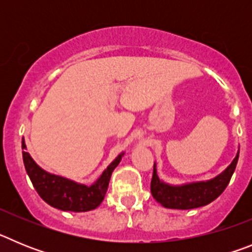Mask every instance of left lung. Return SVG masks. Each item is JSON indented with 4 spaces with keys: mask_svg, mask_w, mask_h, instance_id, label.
Segmentation results:
<instances>
[{
    "mask_svg": "<svg viewBox=\"0 0 252 252\" xmlns=\"http://www.w3.org/2000/svg\"><path fill=\"white\" fill-rule=\"evenodd\" d=\"M237 160H239V153L233 161L228 165V168L213 179L178 187L169 186L160 180L157 174L155 164H154L150 186L151 194L155 201L159 202L165 208L192 209L206 206L215 201L217 197H220L226 189V187L228 186L236 165H237Z\"/></svg>",
    "mask_w": 252,
    "mask_h": 252,
    "instance_id": "left-lung-1",
    "label": "left lung"
}]
</instances>
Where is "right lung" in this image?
<instances>
[{
  "label": "right lung",
  "mask_w": 252,
  "mask_h": 252,
  "mask_svg": "<svg viewBox=\"0 0 252 252\" xmlns=\"http://www.w3.org/2000/svg\"><path fill=\"white\" fill-rule=\"evenodd\" d=\"M25 149L26 145L22 140L24 165L37 194L51 207L62 209V211H73V212L92 211L102 203L113 169L119 165L124 155V154H120L119 157L107 166L98 180L92 186L87 187L84 184H78L73 180L50 174L48 171L43 170L32 160L30 154L26 153Z\"/></svg>",
  "instance_id": "1"
}]
</instances>
